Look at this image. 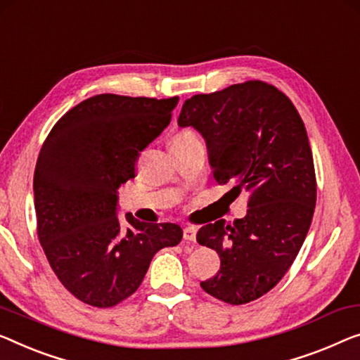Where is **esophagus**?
Returning <instances> with one entry per match:
<instances>
[{"instance_id": "esophagus-1", "label": "esophagus", "mask_w": 360, "mask_h": 360, "mask_svg": "<svg viewBox=\"0 0 360 360\" xmlns=\"http://www.w3.org/2000/svg\"><path fill=\"white\" fill-rule=\"evenodd\" d=\"M195 234H197V229L194 226H187V228H184V231H182L184 239L189 240V243H194Z\"/></svg>"}]
</instances>
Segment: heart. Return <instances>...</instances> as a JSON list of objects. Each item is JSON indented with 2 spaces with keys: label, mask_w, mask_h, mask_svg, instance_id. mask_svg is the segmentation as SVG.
<instances>
[{
  "label": "heart",
  "mask_w": 360,
  "mask_h": 360,
  "mask_svg": "<svg viewBox=\"0 0 360 360\" xmlns=\"http://www.w3.org/2000/svg\"><path fill=\"white\" fill-rule=\"evenodd\" d=\"M191 134H194V132H191V131H186V132H181L179 136H191Z\"/></svg>",
  "instance_id": "obj_1"
}]
</instances>
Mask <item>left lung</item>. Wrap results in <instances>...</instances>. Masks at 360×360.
Here are the masks:
<instances>
[{
	"label": "left lung",
	"mask_w": 360,
	"mask_h": 360,
	"mask_svg": "<svg viewBox=\"0 0 360 360\" xmlns=\"http://www.w3.org/2000/svg\"><path fill=\"white\" fill-rule=\"evenodd\" d=\"M178 124L207 142L213 178L249 192L248 214L198 229L197 243L218 252L219 271L200 283L223 302L240 305L266 294L292 265L317 202L314 157L292 101L262 80L194 95Z\"/></svg>",
	"instance_id": "obj_1"
}]
</instances>
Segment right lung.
<instances>
[{
  "instance_id": "obj_1",
  "label": "right lung",
  "mask_w": 360,
  "mask_h": 360,
  "mask_svg": "<svg viewBox=\"0 0 360 360\" xmlns=\"http://www.w3.org/2000/svg\"><path fill=\"white\" fill-rule=\"evenodd\" d=\"M179 98L101 94L80 101L43 142L34 174L37 233L50 266L72 296L98 309L137 291L153 255L178 245L174 223L116 217L117 189L139 155L169 124Z\"/></svg>"
}]
</instances>
